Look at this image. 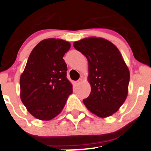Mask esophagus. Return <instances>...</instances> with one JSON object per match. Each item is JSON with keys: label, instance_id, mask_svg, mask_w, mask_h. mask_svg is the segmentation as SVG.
Wrapping results in <instances>:
<instances>
[{"label": "esophagus", "instance_id": "34e87169", "mask_svg": "<svg viewBox=\"0 0 151 151\" xmlns=\"http://www.w3.org/2000/svg\"><path fill=\"white\" fill-rule=\"evenodd\" d=\"M81 81H82V79L81 78H79L78 80L76 81V84H77V85L80 84V83H81Z\"/></svg>", "mask_w": 151, "mask_h": 151}]
</instances>
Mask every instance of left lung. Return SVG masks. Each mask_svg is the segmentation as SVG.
Listing matches in <instances>:
<instances>
[{"instance_id":"obj_1","label":"left lung","mask_w":151,"mask_h":151,"mask_svg":"<svg viewBox=\"0 0 151 151\" xmlns=\"http://www.w3.org/2000/svg\"><path fill=\"white\" fill-rule=\"evenodd\" d=\"M73 46L89 62L91 92L83 104L98 117L111 116L126 101L130 80L120 51L111 42L96 37L75 42Z\"/></svg>"}]
</instances>
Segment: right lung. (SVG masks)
I'll return each mask as SVG.
<instances>
[{
    "label": "right lung",
    "instance_id": "obj_1",
    "mask_svg": "<svg viewBox=\"0 0 151 151\" xmlns=\"http://www.w3.org/2000/svg\"><path fill=\"white\" fill-rule=\"evenodd\" d=\"M68 42L46 39L32 50L20 76V98L30 114L42 120L57 116L65 106L73 86L67 78L63 59Z\"/></svg>",
    "mask_w": 151,
    "mask_h": 151
}]
</instances>
